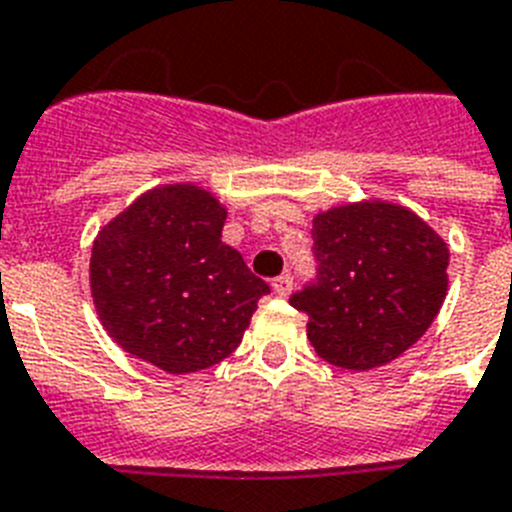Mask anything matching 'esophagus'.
<instances>
[{"label":"esophagus","instance_id":"esophagus-1","mask_svg":"<svg viewBox=\"0 0 512 512\" xmlns=\"http://www.w3.org/2000/svg\"><path fill=\"white\" fill-rule=\"evenodd\" d=\"M294 286V278L292 273H281L278 278H273V292L278 294V297H289V292H292Z\"/></svg>","mask_w":512,"mask_h":512}]
</instances>
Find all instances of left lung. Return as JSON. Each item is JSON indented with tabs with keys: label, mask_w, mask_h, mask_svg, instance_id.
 Returning <instances> with one entry per match:
<instances>
[{
	"label": "left lung",
	"mask_w": 512,
	"mask_h": 512,
	"mask_svg": "<svg viewBox=\"0 0 512 512\" xmlns=\"http://www.w3.org/2000/svg\"><path fill=\"white\" fill-rule=\"evenodd\" d=\"M315 278L289 297L331 365L371 371L413 347L447 294L450 252L426 223L386 202L334 207L313 220Z\"/></svg>",
	"instance_id": "left-lung-1"
}]
</instances>
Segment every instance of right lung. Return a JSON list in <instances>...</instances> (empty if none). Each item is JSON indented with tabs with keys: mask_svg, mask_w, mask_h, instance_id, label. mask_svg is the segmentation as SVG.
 I'll return each instance as SVG.
<instances>
[{
	"mask_svg": "<svg viewBox=\"0 0 512 512\" xmlns=\"http://www.w3.org/2000/svg\"><path fill=\"white\" fill-rule=\"evenodd\" d=\"M223 223L213 194L176 184L147 191L97 236L91 294L123 350L194 373L239 347L270 286L223 244Z\"/></svg>",
	"mask_w": 512,
	"mask_h": 512,
	"instance_id": "1",
	"label": "right lung"
}]
</instances>
